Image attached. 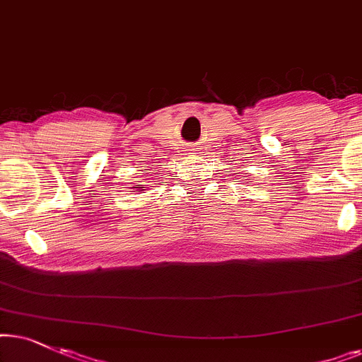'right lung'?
I'll return each instance as SVG.
<instances>
[{
  "mask_svg": "<svg viewBox=\"0 0 362 362\" xmlns=\"http://www.w3.org/2000/svg\"><path fill=\"white\" fill-rule=\"evenodd\" d=\"M132 189L136 190V192H142V190H146V189H144V187H132Z\"/></svg>",
  "mask_w": 362,
  "mask_h": 362,
  "instance_id": "right-lung-1",
  "label": "right lung"
}]
</instances>
